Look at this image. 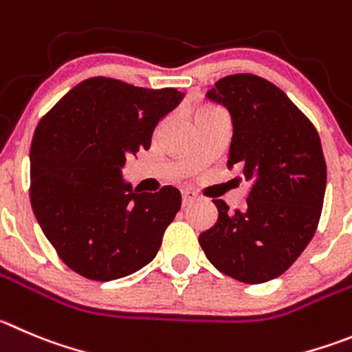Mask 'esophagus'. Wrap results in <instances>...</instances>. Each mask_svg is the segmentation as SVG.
Segmentation results:
<instances>
[{
    "label": "esophagus",
    "mask_w": 352,
    "mask_h": 352,
    "mask_svg": "<svg viewBox=\"0 0 352 352\" xmlns=\"http://www.w3.org/2000/svg\"><path fill=\"white\" fill-rule=\"evenodd\" d=\"M196 195L192 191H187V189H184L182 191V205L187 206V205H191L192 201H195Z\"/></svg>",
    "instance_id": "34e87169"
}]
</instances>
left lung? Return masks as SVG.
Returning <instances> with one entry per match:
<instances>
[{
    "mask_svg": "<svg viewBox=\"0 0 352 352\" xmlns=\"http://www.w3.org/2000/svg\"><path fill=\"white\" fill-rule=\"evenodd\" d=\"M206 98L231 114L228 166L241 168L250 192L243 210L213 199L219 219L199 234L206 258L243 283L283 274L316 232L327 189V163L316 128L271 81L232 74Z\"/></svg>",
    "mask_w": 352,
    "mask_h": 352,
    "instance_id": "obj_1",
    "label": "left lung"
}]
</instances>
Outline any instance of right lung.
<instances>
[{"instance_id": "add662e5", "label": "right lung", "mask_w": 352, "mask_h": 352, "mask_svg": "<svg viewBox=\"0 0 352 352\" xmlns=\"http://www.w3.org/2000/svg\"><path fill=\"white\" fill-rule=\"evenodd\" d=\"M184 94L113 78L76 85L38 123L31 144V205L65 265L111 281L156 257L180 210L179 189L139 192L123 180L128 156L149 149L153 131Z\"/></svg>"}]
</instances>
